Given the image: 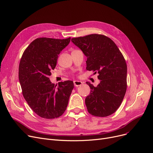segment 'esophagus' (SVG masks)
<instances>
[{
    "mask_svg": "<svg viewBox=\"0 0 153 153\" xmlns=\"http://www.w3.org/2000/svg\"><path fill=\"white\" fill-rule=\"evenodd\" d=\"M74 84L76 86V87H78V86H80L82 84V82L81 81H74Z\"/></svg>",
    "mask_w": 153,
    "mask_h": 153,
    "instance_id": "esophagus-1",
    "label": "esophagus"
}]
</instances>
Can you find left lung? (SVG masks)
<instances>
[{
  "mask_svg": "<svg viewBox=\"0 0 153 153\" xmlns=\"http://www.w3.org/2000/svg\"><path fill=\"white\" fill-rule=\"evenodd\" d=\"M71 41L87 57L86 69L97 72L100 82L91 88L85 103L91 114L106 117L120 106L127 88V65L116 44L103 35L91 34Z\"/></svg>",
  "mask_w": 153,
  "mask_h": 153,
  "instance_id": "left-lung-1",
  "label": "left lung"
}]
</instances>
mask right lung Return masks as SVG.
Wrapping results in <instances>:
<instances>
[{"instance_id": "1", "label": "right lung", "mask_w": 153, "mask_h": 153, "mask_svg": "<svg viewBox=\"0 0 153 153\" xmlns=\"http://www.w3.org/2000/svg\"><path fill=\"white\" fill-rule=\"evenodd\" d=\"M71 37L35 39L23 53L19 68V80L22 94L30 108L38 116L54 119L65 112L74 82L52 83L49 78L54 69L58 55L69 44Z\"/></svg>"}]
</instances>
